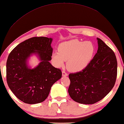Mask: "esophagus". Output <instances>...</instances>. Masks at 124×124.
I'll return each instance as SVG.
<instances>
[{"label": "esophagus", "instance_id": "esophagus-1", "mask_svg": "<svg viewBox=\"0 0 124 124\" xmlns=\"http://www.w3.org/2000/svg\"><path fill=\"white\" fill-rule=\"evenodd\" d=\"M62 76H64V77L67 76L68 75V74L65 71V70H63V71H62Z\"/></svg>", "mask_w": 124, "mask_h": 124}]
</instances>
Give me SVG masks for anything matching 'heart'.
I'll return each mask as SVG.
<instances>
[{
	"label": "heart",
	"instance_id": "b5f03b06",
	"mask_svg": "<svg viewBox=\"0 0 124 124\" xmlns=\"http://www.w3.org/2000/svg\"><path fill=\"white\" fill-rule=\"evenodd\" d=\"M95 47L92 42L72 39L60 43L58 51L52 54V60L57 67H62L65 60L67 68L72 72H79L89 65L94 56Z\"/></svg>",
	"mask_w": 124,
	"mask_h": 124
}]
</instances>
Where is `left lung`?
<instances>
[{
    "label": "left lung",
    "mask_w": 124,
    "mask_h": 124,
    "mask_svg": "<svg viewBox=\"0 0 124 124\" xmlns=\"http://www.w3.org/2000/svg\"><path fill=\"white\" fill-rule=\"evenodd\" d=\"M98 50L92 61L81 71L69 74L68 89L78 103L92 104L102 100L114 87L117 61L113 50L97 38Z\"/></svg>",
    "instance_id": "1"
}]
</instances>
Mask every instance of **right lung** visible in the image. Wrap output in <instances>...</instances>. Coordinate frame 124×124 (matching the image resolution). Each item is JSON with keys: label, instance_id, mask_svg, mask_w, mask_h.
<instances>
[{"label": "right lung", "instance_id": "right-lung-1", "mask_svg": "<svg viewBox=\"0 0 124 124\" xmlns=\"http://www.w3.org/2000/svg\"><path fill=\"white\" fill-rule=\"evenodd\" d=\"M51 38L34 37L21 43L10 53L6 62V80L16 96L27 104L43 102L52 85L62 78L61 70L50 64L53 49ZM36 53L41 62L33 69L27 59Z\"/></svg>", "mask_w": 124, "mask_h": 124}]
</instances>
